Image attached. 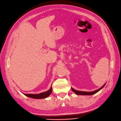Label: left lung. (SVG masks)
Instances as JSON below:
<instances>
[{
  "instance_id": "8db88e82",
  "label": "left lung",
  "mask_w": 121,
  "mask_h": 121,
  "mask_svg": "<svg viewBox=\"0 0 121 121\" xmlns=\"http://www.w3.org/2000/svg\"><path fill=\"white\" fill-rule=\"evenodd\" d=\"M105 85L104 84L103 86H102L101 88H99V89H98V90H95V91H91V92H86V91H78V90H76L75 89H73V88H71L72 91L74 92L77 95H94L95 94H96V93H97V92L99 91L102 89V88H103L104 86V85Z\"/></svg>"
}]
</instances>
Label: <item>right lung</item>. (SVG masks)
Instances as JSON below:
<instances>
[{
  "label": "right lung",
  "instance_id": "obj_1",
  "mask_svg": "<svg viewBox=\"0 0 121 121\" xmlns=\"http://www.w3.org/2000/svg\"><path fill=\"white\" fill-rule=\"evenodd\" d=\"M52 91V88L51 87L49 90L47 91L40 93V94H24L26 96H27V97L30 98H35V99H42V98H45L50 96V95L51 94Z\"/></svg>",
  "mask_w": 121,
  "mask_h": 121
}]
</instances>
